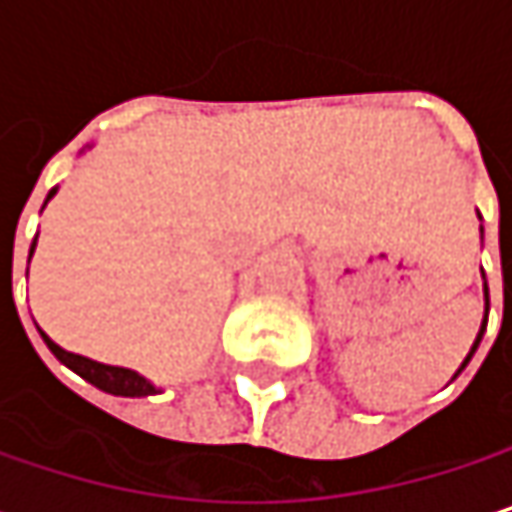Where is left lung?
<instances>
[{
	"mask_svg": "<svg viewBox=\"0 0 512 512\" xmlns=\"http://www.w3.org/2000/svg\"><path fill=\"white\" fill-rule=\"evenodd\" d=\"M483 293H486V314H483V326H480V332H477V338H474V347H471V353H468V356H465V361H462V367H465V364L471 361L474 350H477V347H480V341H483V332H486V317H489V290H486V284H483ZM462 367H460V370H462ZM460 370H457V373H460Z\"/></svg>",
	"mask_w": 512,
	"mask_h": 512,
	"instance_id": "left-lung-1",
	"label": "left lung"
}]
</instances>
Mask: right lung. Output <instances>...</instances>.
I'll return each instance as SVG.
<instances>
[{
    "mask_svg": "<svg viewBox=\"0 0 512 512\" xmlns=\"http://www.w3.org/2000/svg\"><path fill=\"white\" fill-rule=\"evenodd\" d=\"M55 192H58V189H50L47 201H50ZM32 252H35V243H32V249H29V257H32ZM41 338H44V344L50 347V353L58 358L61 364H67L73 373H79L85 382L97 385V388L106 391V394H118V397H148V394H159L156 385H151L142 373H136V370H130V367L100 364V361H94V358L67 353V350H61L55 341L47 338V332H41Z\"/></svg>",
    "mask_w": 512,
    "mask_h": 512,
    "instance_id": "obj_1",
    "label": "right lung"
}]
</instances>
